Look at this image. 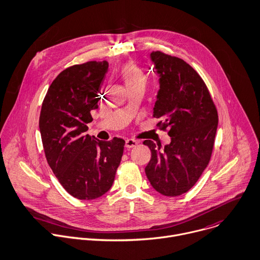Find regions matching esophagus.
Returning a JSON list of instances; mask_svg holds the SVG:
<instances>
[{"label":"esophagus","instance_id":"1","mask_svg":"<svg viewBox=\"0 0 260 260\" xmlns=\"http://www.w3.org/2000/svg\"><path fill=\"white\" fill-rule=\"evenodd\" d=\"M138 144V142L136 141V140H134V139H127L126 140V143H125V146L127 147V148H132V147H134V146H136Z\"/></svg>","mask_w":260,"mask_h":260}]
</instances>
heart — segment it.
Segmentation results:
<instances>
[{
    "instance_id": "1",
    "label": "heart",
    "mask_w": 260,
    "mask_h": 260,
    "mask_svg": "<svg viewBox=\"0 0 260 260\" xmlns=\"http://www.w3.org/2000/svg\"><path fill=\"white\" fill-rule=\"evenodd\" d=\"M120 75L128 90L139 85H145L146 77L144 73L133 62L125 63L120 71Z\"/></svg>"
}]
</instances>
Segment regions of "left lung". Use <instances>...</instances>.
Returning <instances> with one entry per match:
<instances>
[{"instance_id": "1", "label": "left lung", "mask_w": 260, "mask_h": 260, "mask_svg": "<svg viewBox=\"0 0 260 260\" xmlns=\"http://www.w3.org/2000/svg\"><path fill=\"white\" fill-rule=\"evenodd\" d=\"M150 59L160 76V90L152 116L169 128L171 142L144 140L151 151L145 174L151 186L167 197L188 191L208 166L218 125V115L208 88L184 60L153 51Z\"/></svg>"}]
</instances>
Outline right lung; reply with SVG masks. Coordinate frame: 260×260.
I'll return each mask as SVG.
<instances>
[{
  "mask_svg": "<svg viewBox=\"0 0 260 260\" xmlns=\"http://www.w3.org/2000/svg\"><path fill=\"white\" fill-rule=\"evenodd\" d=\"M108 70L106 60L66 69L42 105L39 127L47 162L63 188L79 200L97 199L112 187L124 151L121 138L102 141L86 133Z\"/></svg>",
  "mask_w": 260,
  "mask_h": 260,
  "instance_id": "1",
  "label": "right lung"
}]
</instances>
